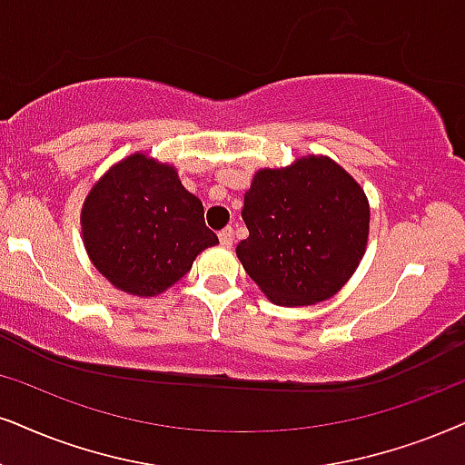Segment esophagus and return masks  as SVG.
I'll return each mask as SVG.
<instances>
[{"label": "esophagus", "instance_id": "esophagus-1", "mask_svg": "<svg viewBox=\"0 0 465 465\" xmlns=\"http://www.w3.org/2000/svg\"><path fill=\"white\" fill-rule=\"evenodd\" d=\"M219 240H221L223 246H227V249H229V246L233 244V229L232 227L223 229V232L219 233Z\"/></svg>", "mask_w": 465, "mask_h": 465}]
</instances>
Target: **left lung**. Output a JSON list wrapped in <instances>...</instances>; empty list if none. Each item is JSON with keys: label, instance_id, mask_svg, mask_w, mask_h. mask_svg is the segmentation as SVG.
<instances>
[{"label": "left lung", "instance_id": "obj_1", "mask_svg": "<svg viewBox=\"0 0 465 465\" xmlns=\"http://www.w3.org/2000/svg\"><path fill=\"white\" fill-rule=\"evenodd\" d=\"M369 199L324 154L255 172L244 195L249 238L236 246L246 274L281 307L328 301L356 272L369 240Z\"/></svg>", "mask_w": 465, "mask_h": 465}]
</instances>
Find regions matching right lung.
Listing matches in <instances>:
<instances>
[{
  "label": "right lung",
  "mask_w": 465,
  "mask_h": 465,
  "mask_svg": "<svg viewBox=\"0 0 465 465\" xmlns=\"http://www.w3.org/2000/svg\"><path fill=\"white\" fill-rule=\"evenodd\" d=\"M81 238L94 268L115 290L152 298L178 283L199 252L219 244L202 199L178 169L134 152L94 182L81 208Z\"/></svg>",
  "instance_id": "1"
}]
</instances>
